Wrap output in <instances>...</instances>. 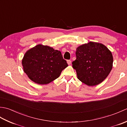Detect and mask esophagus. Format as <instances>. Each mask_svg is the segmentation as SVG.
I'll return each mask as SVG.
<instances>
[{"label": "esophagus", "instance_id": "34e87169", "mask_svg": "<svg viewBox=\"0 0 127 127\" xmlns=\"http://www.w3.org/2000/svg\"><path fill=\"white\" fill-rule=\"evenodd\" d=\"M71 63V62L70 60H68V61H67V63H68V65H70Z\"/></svg>", "mask_w": 127, "mask_h": 127}]
</instances>
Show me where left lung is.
<instances>
[{
    "label": "left lung",
    "mask_w": 127,
    "mask_h": 127,
    "mask_svg": "<svg viewBox=\"0 0 127 127\" xmlns=\"http://www.w3.org/2000/svg\"><path fill=\"white\" fill-rule=\"evenodd\" d=\"M72 68L77 79L88 86L101 83L110 74L113 56L108 48L101 43L90 41L77 47Z\"/></svg>",
    "instance_id": "obj_1"
}]
</instances>
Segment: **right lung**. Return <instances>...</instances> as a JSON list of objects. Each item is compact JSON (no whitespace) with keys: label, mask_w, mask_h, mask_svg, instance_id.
Masks as SVG:
<instances>
[{"label":"right lung","mask_w":127,"mask_h":127,"mask_svg":"<svg viewBox=\"0 0 127 127\" xmlns=\"http://www.w3.org/2000/svg\"><path fill=\"white\" fill-rule=\"evenodd\" d=\"M22 64L28 77L39 85L48 84L57 79L62 70L68 66L61 51L42 44L27 51Z\"/></svg>","instance_id":"obj_1"}]
</instances>
